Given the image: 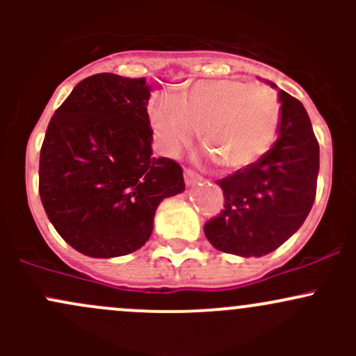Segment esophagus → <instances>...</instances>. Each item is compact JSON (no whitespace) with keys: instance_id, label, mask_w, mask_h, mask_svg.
<instances>
[{"instance_id":"34e87169","label":"esophagus","mask_w":356,"mask_h":356,"mask_svg":"<svg viewBox=\"0 0 356 356\" xmlns=\"http://www.w3.org/2000/svg\"><path fill=\"white\" fill-rule=\"evenodd\" d=\"M184 181H186V184L191 186V184H195V182L200 181V175L196 174V172H193V170H189V168H186V170H184Z\"/></svg>"}]
</instances>
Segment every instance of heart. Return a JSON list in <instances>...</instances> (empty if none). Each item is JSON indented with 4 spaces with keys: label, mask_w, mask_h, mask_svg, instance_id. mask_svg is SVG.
I'll return each mask as SVG.
<instances>
[{
    "label": "heart",
    "mask_w": 356,
    "mask_h": 356,
    "mask_svg": "<svg viewBox=\"0 0 356 356\" xmlns=\"http://www.w3.org/2000/svg\"><path fill=\"white\" fill-rule=\"evenodd\" d=\"M281 103L272 89L239 79L196 82L175 98H161L152 110V124L161 148L179 155L198 131L208 156L231 170L260 160L275 141Z\"/></svg>",
    "instance_id": "1"
}]
</instances>
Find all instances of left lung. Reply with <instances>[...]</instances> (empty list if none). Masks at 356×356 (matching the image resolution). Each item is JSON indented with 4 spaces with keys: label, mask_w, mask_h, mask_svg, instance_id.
Wrapping results in <instances>:
<instances>
[{
    "label": "left lung",
    "mask_w": 356,
    "mask_h": 356,
    "mask_svg": "<svg viewBox=\"0 0 356 356\" xmlns=\"http://www.w3.org/2000/svg\"><path fill=\"white\" fill-rule=\"evenodd\" d=\"M279 102L281 120L272 148L250 167L217 181L225 204L204 224V236L218 251L264 257L288 241L310 213L318 143L305 106L281 89Z\"/></svg>",
    "instance_id": "1"
}]
</instances>
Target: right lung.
<instances>
[{"label": "right lung", "mask_w": 356, "mask_h": 356, "mask_svg": "<svg viewBox=\"0 0 356 356\" xmlns=\"http://www.w3.org/2000/svg\"><path fill=\"white\" fill-rule=\"evenodd\" d=\"M146 79L96 74L51 117L39 158V196L79 253L124 257L153 232L155 211L184 191L181 165L153 156Z\"/></svg>", "instance_id": "obj_1"}]
</instances>
